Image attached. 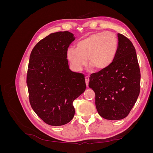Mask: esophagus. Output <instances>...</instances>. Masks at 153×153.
Masks as SVG:
<instances>
[{
  "mask_svg": "<svg viewBox=\"0 0 153 153\" xmlns=\"http://www.w3.org/2000/svg\"><path fill=\"white\" fill-rule=\"evenodd\" d=\"M85 83H86V85L88 86V84H89V77L88 76H86L85 77Z\"/></svg>",
  "mask_w": 153,
  "mask_h": 153,
  "instance_id": "34e87169",
  "label": "esophagus"
}]
</instances>
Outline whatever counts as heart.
Wrapping results in <instances>:
<instances>
[{
    "label": "heart",
    "mask_w": 153,
    "mask_h": 153,
    "mask_svg": "<svg viewBox=\"0 0 153 153\" xmlns=\"http://www.w3.org/2000/svg\"><path fill=\"white\" fill-rule=\"evenodd\" d=\"M119 47V41L112 32H100L78 41L76 47L67 51V57L78 70L89 64L98 70L107 68L114 62Z\"/></svg>",
    "instance_id": "obj_1"
}]
</instances>
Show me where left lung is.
Segmentation results:
<instances>
[{"instance_id":"8db88e82","label":"left lung","mask_w":153,"mask_h":153,"mask_svg":"<svg viewBox=\"0 0 153 153\" xmlns=\"http://www.w3.org/2000/svg\"><path fill=\"white\" fill-rule=\"evenodd\" d=\"M119 47L114 62L92 73L89 87L95 92L101 117L108 120L126 117L136 103L140 89V71L135 48L126 36L118 34Z\"/></svg>"}]
</instances>
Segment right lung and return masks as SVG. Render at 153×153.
<instances>
[{
  "mask_svg": "<svg viewBox=\"0 0 153 153\" xmlns=\"http://www.w3.org/2000/svg\"><path fill=\"white\" fill-rule=\"evenodd\" d=\"M68 31L52 33L32 49L27 74L29 102L47 124L62 126L75 115L73 101L86 89L85 76L69 68L67 51L75 40Z\"/></svg>",
  "mask_w": 153,
  "mask_h": 153,
  "instance_id": "obj_1",
  "label": "right lung"
}]
</instances>
